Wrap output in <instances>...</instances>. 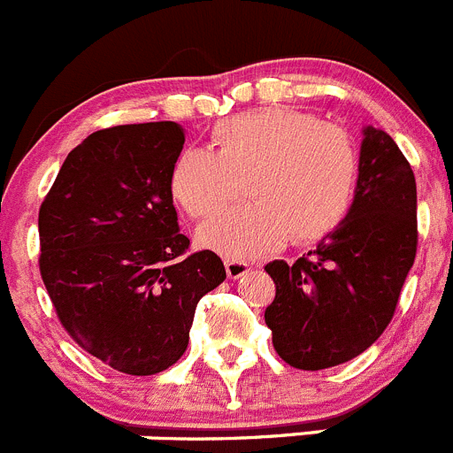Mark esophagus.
<instances>
[{
	"label": "esophagus",
	"mask_w": 453,
	"mask_h": 453,
	"mask_svg": "<svg viewBox=\"0 0 453 453\" xmlns=\"http://www.w3.org/2000/svg\"><path fill=\"white\" fill-rule=\"evenodd\" d=\"M226 273L230 279H239L243 277L246 273H250V264H246V261H232L227 259L226 261Z\"/></svg>",
	"instance_id": "1"
}]
</instances>
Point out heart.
Listing matches in <instances>:
<instances>
[{
  "mask_svg": "<svg viewBox=\"0 0 453 453\" xmlns=\"http://www.w3.org/2000/svg\"><path fill=\"white\" fill-rule=\"evenodd\" d=\"M217 151L188 147L169 172V194L192 219L221 210L232 176L250 174L246 196L203 223L198 246L232 261L279 250L290 232L317 241L342 226L353 205L357 154L349 134L312 113L264 107L214 127Z\"/></svg>",
  "mask_w": 453,
  "mask_h": 453,
  "instance_id": "obj_1",
  "label": "heart"
}]
</instances>
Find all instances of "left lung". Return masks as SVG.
Wrapping results in <instances>:
<instances>
[{"instance_id": "left-lung-1", "label": "left lung", "mask_w": 453, "mask_h": 453, "mask_svg": "<svg viewBox=\"0 0 453 453\" xmlns=\"http://www.w3.org/2000/svg\"><path fill=\"white\" fill-rule=\"evenodd\" d=\"M416 176L395 141L362 129L353 205L337 230L295 264L273 261L265 308L279 357L302 371L344 365L391 322L416 259Z\"/></svg>"}]
</instances>
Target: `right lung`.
Returning a JSON list of instances; mask_svg holds the SVG:
<instances>
[{
	"label": "right lung",
	"instance_id": "1",
	"mask_svg": "<svg viewBox=\"0 0 453 453\" xmlns=\"http://www.w3.org/2000/svg\"><path fill=\"white\" fill-rule=\"evenodd\" d=\"M179 122L100 129L69 151L40 207V273L62 326L127 375L180 360L196 303L226 279L212 250L185 255L169 172Z\"/></svg>",
	"mask_w": 453,
	"mask_h": 453
}]
</instances>
